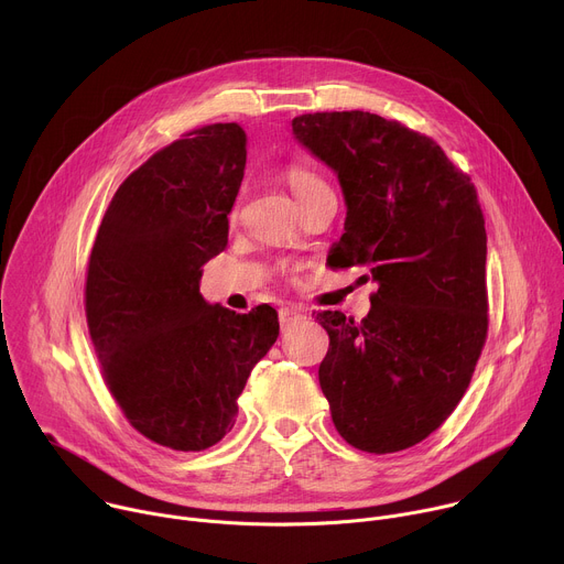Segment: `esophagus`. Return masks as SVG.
Here are the masks:
<instances>
[{"label":"esophagus","mask_w":564,"mask_h":564,"mask_svg":"<svg viewBox=\"0 0 564 564\" xmlns=\"http://www.w3.org/2000/svg\"><path fill=\"white\" fill-rule=\"evenodd\" d=\"M299 318H303V312L296 310V307H281V310H279V321H281L283 328L296 324Z\"/></svg>","instance_id":"obj_1"}]
</instances>
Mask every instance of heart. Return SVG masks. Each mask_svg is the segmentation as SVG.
Listing matches in <instances>:
<instances>
[{
	"label": "heart",
	"instance_id": "heart-1",
	"mask_svg": "<svg viewBox=\"0 0 564 564\" xmlns=\"http://www.w3.org/2000/svg\"><path fill=\"white\" fill-rule=\"evenodd\" d=\"M283 178H285L288 187L292 189L294 198L301 203V207L307 205L310 200L318 198V196L333 194V189H330V185L326 183V178L321 176L314 167L305 165V163H292V165H288V167L283 170ZM229 218H231V223L238 218V207L231 209Z\"/></svg>",
	"mask_w": 564,
	"mask_h": 564
}]
</instances>
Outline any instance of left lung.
I'll use <instances>...</instances> for the list:
<instances>
[{"mask_svg": "<svg viewBox=\"0 0 564 564\" xmlns=\"http://www.w3.org/2000/svg\"><path fill=\"white\" fill-rule=\"evenodd\" d=\"M296 140L337 172L348 205L335 268H368L361 321L318 312V366L339 435L366 453L411 448L464 397L489 330L487 229L470 178L442 147L368 111L292 120Z\"/></svg>", "mask_w": 564, "mask_h": 564, "instance_id": "obj_1", "label": "left lung"}]
</instances>
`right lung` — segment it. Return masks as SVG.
<instances>
[{
	"label": "right lung",
	"instance_id": "1",
	"mask_svg": "<svg viewBox=\"0 0 564 564\" xmlns=\"http://www.w3.org/2000/svg\"><path fill=\"white\" fill-rule=\"evenodd\" d=\"M246 142L218 122L155 151L113 194L89 257L85 310L105 383L140 435L174 451L231 431L238 394L279 337L274 307L236 314L198 285L227 246Z\"/></svg>",
	"mask_w": 564,
	"mask_h": 564
}]
</instances>
